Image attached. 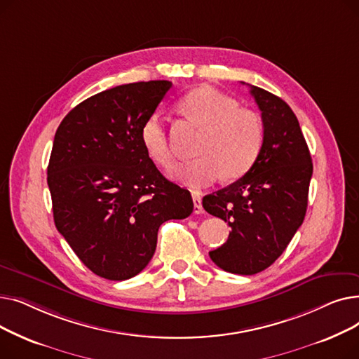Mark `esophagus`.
<instances>
[{
  "label": "esophagus",
  "instance_id": "1",
  "mask_svg": "<svg viewBox=\"0 0 359 359\" xmlns=\"http://www.w3.org/2000/svg\"><path fill=\"white\" fill-rule=\"evenodd\" d=\"M192 199H194V212L195 214H202L203 212L202 198L198 194H192Z\"/></svg>",
  "mask_w": 359,
  "mask_h": 359
}]
</instances>
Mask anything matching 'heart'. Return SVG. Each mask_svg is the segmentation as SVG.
Masks as SVG:
<instances>
[{
  "mask_svg": "<svg viewBox=\"0 0 359 359\" xmlns=\"http://www.w3.org/2000/svg\"><path fill=\"white\" fill-rule=\"evenodd\" d=\"M184 115L205 130L196 147V158L177 165L172 176L177 182L201 189L221 176L236 180L256 163L265 126L257 113L238 107V103L210 86L186 93L179 103ZM140 138L151 160L167 168L173 164V151L158 111L142 122Z\"/></svg>",
  "mask_w": 359,
  "mask_h": 359,
  "instance_id": "1",
  "label": "heart"
}]
</instances>
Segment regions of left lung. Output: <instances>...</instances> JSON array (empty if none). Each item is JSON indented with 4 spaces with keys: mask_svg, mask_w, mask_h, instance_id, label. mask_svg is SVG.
<instances>
[{
    "mask_svg": "<svg viewBox=\"0 0 359 359\" xmlns=\"http://www.w3.org/2000/svg\"><path fill=\"white\" fill-rule=\"evenodd\" d=\"M265 126V141L249 172L202 199L205 211L229 222L227 243L210 252L225 272L255 275L287 249L303 224L311 156L291 107L275 94L250 86Z\"/></svg>",
    "mask_w": 359,
    "mask_h": 359,
    "instance_id": "1",
    "label": "left lung"
}]
</instances>
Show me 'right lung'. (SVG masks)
Instances as JSON below:
<instances>
[{
  "label": "right lung",
  "mask_w": 359,
  "mask_h": 359,
  "mask_svg": "<svg viewBox=\"0 0 359 359\" xmlns=\"http://www.w3.org/2000/svg\"><path fill=\"white\" fill-rule=\"evenodd\" d=\"M172 81L104 90L75 106L56 129L48 186L56 229L104 279L138 275L153 257L160 225L194 211L191 192L167 180L140 138Z\"/></svg>",
  "instance_id": "add662e5"
}]
</instances>
